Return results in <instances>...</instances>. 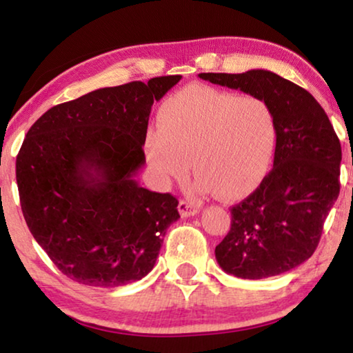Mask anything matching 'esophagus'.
Returning <instances> with one entry per match:
<instances>
[{
    "instance_id": "obj_1",
    "label": "esophagus",
    "mask_w": 353,
    "mask_h": 353,
    "mask_svg": "<svg viewBox=\"0 0 353 353\" xmlns=\"http://www.w3.org/2000/svg\"><path fill=\"white\" fill-rule=\"evenodd\" d=\"M178 210H180L181 216H192L196 214H199V207H197L196 204H192V202L190 201H180V204H178Z\"/></svg>"
}]
</instances>
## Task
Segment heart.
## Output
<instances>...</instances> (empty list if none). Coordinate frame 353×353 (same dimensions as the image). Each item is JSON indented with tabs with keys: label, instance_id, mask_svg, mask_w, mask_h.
Masks as SVG:
<instances>
[{
	"label": "heart",
	"instance_id": "heart-1",
	"mask_svg": "<svg viewBox=\"0 0 353 353\" xmlns=\"http://www.w3.org/2000/svg\"><path fill=\"white\" fill-rule=\"evenodd\" d=\"M144 151L162 181L197 175L194 191L238 199L263 180L276 146V120L255 96L205 85L183 88L161 105Z\"/></svg>",
	"mask_w": 353,
	"mask_h": 353
}]
</instances>
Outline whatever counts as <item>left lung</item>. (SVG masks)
<instances>
[{
  "mask_svg": "<svg viewBox=\"0 0 353 353\" xmlns=\"http://www.w3.org/2000/svg\"><path fill=\"white\" fill-rule=\"evenodd\" d=\"M199 77L263 99L276 120L272 172L252 194L231 207V228L215 248L216 262L244 279L289 272L315 252L339 196V138L318 101L273 72Z\"/></svg>",
  "mask_w": 353,
  "mask_h": 353,
  "instance_id": "obj_1",
  "label": "left lung"
}]
</instances>
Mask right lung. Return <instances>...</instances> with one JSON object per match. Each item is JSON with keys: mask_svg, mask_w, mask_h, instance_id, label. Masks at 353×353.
<instances>
[{"mask_svg": "<svg viewBox=\"0 0 353 353\" xmlns=\"http://www.w3.org/2000/svg\"><path fill=\"white\" fill-rule=\"evenodd\" d=\"M181 75L130 81L57 104L28 130L16 161L28 230L77 283L115 288L154 268L172 194L139 186L149 114Z\"/></svg>", "mask_w": 353, "mask_h": 353, "instance_id": "right-lung-1", "label": "right lung"}]
</instances>
